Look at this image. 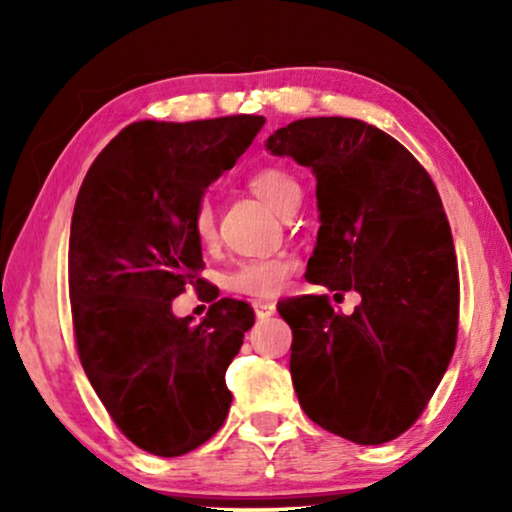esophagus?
<instances>
[{"label":"esophagus","mask_w":512,"mask_h":512,"mask_svg":"<svg viewBox=\"0 0 512 512\" xmlns=\"http://www.w3.org/2000/svg\"><path fill=\"white\" fill-rule=\"evenodd\" d=\"M254 310H256V317L263 321V319H270L272 314L277 312V307L272 300H254Z\"/></svg>","instance_id":"1"}]
</instances>
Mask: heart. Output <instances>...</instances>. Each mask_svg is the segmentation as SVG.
Segmentation results:
<instances>
[{
	"mask_svg": "<svg viewBox=\"0 0 512 512\" xmlns=\"http://www.w3.org/2000/svg\"><path fill=\"white\" fill-rule=\"evenodd\" d=\"M247 186L251 193L275 209L279 214H289L291 209L298 207L300 202V184L293 174H289L282 167L268 165L258 167L249 174ZM191 230L202 247L209 249L216 244V216L214 209L207 200H200L193 209L191 216ZM296 270V261L291 256H268V258H249L242 261L233 272H228L226 286L233 293L249 298H272L284 286Z\"/></svg>",
	"mask_w": 512,
	"mask_h": 512,
	"instance_id": "1",
	"label": "heart"
}]
</instances>
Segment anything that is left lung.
<instances>
[{"label": "left lung", "mask_w": 512, "mask_h": 512, "mask_svg": "<svg viewBox=\"0 0 512 512\" xmlns=\"http://www.w3.org/2000/svg\"><path fill=\"white\" fill-rule=\"evenodd\" d=\"M268 149L317 177L307 282L335 298L361 293L352 314L326 293L277 305L293 333L300 408L352 443H389L429 405L457 345L459 268L436 184L401 142L359 118L293 121Z\"/></svg>", "instance_id": "8db88e82"}]
</instances>
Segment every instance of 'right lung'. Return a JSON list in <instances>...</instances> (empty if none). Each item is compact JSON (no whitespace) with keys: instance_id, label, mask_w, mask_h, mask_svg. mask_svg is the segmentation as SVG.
<instances>
[{"instance_id":"obj_1","label":"right lung","mask_w":512,"mask_h":512,"mask_svg":"<svg viewBox=\"0 0 512 512\" xmlns=\"http://www.w3.org/2000/svg\"><path fill=\"white\" fill-rule=\"evenodd\" d=\"M263 116L139 121L104 146L76 195L69 303L81 366L130 443L181 457L226 422V370L254 310L216 298L191 230L205 188L249 149ZM193 285L212 299L200 325L171 314Z\"/></svg>"}]
</instances>
